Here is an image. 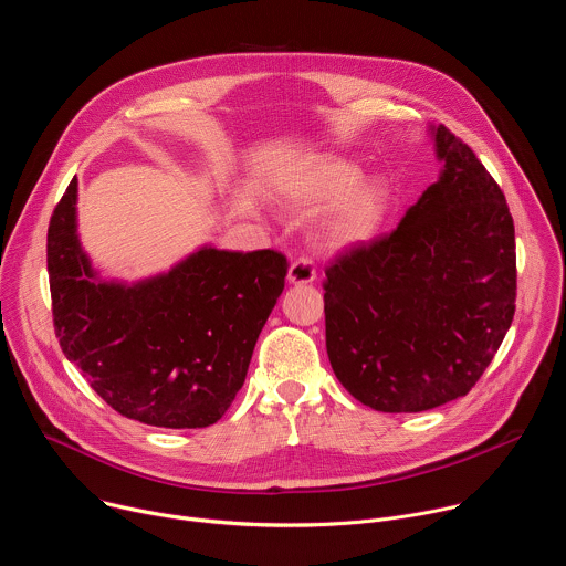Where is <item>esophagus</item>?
Here are the masks:
<instances>
[{
  "instance_id": "esophagus-1",
  "label": "esophagus",
  "mask_w": 566,
  "mask_h": 566,
  "mask_svg": "<svg viewBox=\"0 0 566 566\" xmlns=\"http://www.w3.org/2000/svg\"><path fill=\"white\" fill-rule=\"evenodd\" d=\"M315 280V269L308 258H300L289 269V282L291 284H311Z\"/></svg>"
}]
</instances>
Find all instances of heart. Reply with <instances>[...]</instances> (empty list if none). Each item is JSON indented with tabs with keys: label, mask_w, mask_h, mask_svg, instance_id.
Wrapping results in <instances>:
<instances>
[{
	"label": "heart",
	"mask_w": 566,
	"mask_h": 566,
	"mask_svg": "<svg viewBox=\"0 0 566 566\" xmlns=\"http://www.w3.org/2000/svg\"><path fill=\"white\" fill-rule=\"evenodd\" d=\"M363 178V170L340 156H315L286 184L284 199L293 210H313L334 201L317 223V237L329 249H349L369 241L389 206V190L380 179Z\"/></svg>",
	"instance_id": "1"
}]
</instances>
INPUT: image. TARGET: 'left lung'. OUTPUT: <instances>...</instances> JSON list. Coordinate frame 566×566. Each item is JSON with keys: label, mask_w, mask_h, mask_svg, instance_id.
<instances>
[{"label": "left lung", "mask_w": 566, "mask_h": 566, "mask_svg": "<svg viewBox=\"0 0 566 566\" xmlns=\"http://www.w3.org/2000/svg\"><path fill=\"white\" fill-rule=\"evenodd\" d=\"M439 179L396 230L340 255L325 280L336 378L378 412H426L465 396L515 315V226L474 151L430 127Z\"/></svg>", "instance_id": "8db88e82"}]
</instances>
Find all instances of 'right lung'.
<instances>
[{
	"mask_svg": "<svg viewBox=\"0 0 566 566\" xmlns=\"http://www.w3.org/2000/svg\"><path fill=\"white\" fill-rule=\"evenodd\" d=\"M77 179L53 210L46 269L64 356L118 415L156 428L217 423L247 380L286 258L201 247L168 273L103 280L80 247Z\"/></svg>",
	"mask_w": 566,
	"mask_h": 566,
	"instance_id": "obj_1",
	"label": "right lung"
}]
</instances>
